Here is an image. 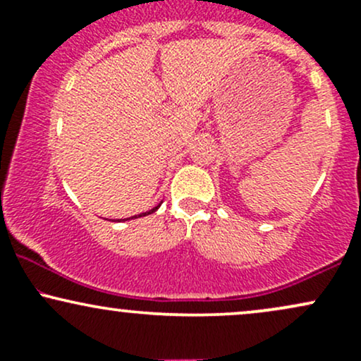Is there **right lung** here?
Wrapping results in <instances>:
<instances>
[{
    "label": "right lung",
    "instance_id": "1",
    "mask_svg": "<svg viewBox=\"0 0 361 361\" xmlns=\"http://www.w3.org/2000/svg\"><path fill=\"white\" fill-rule=\"evenodd\" d=\"M161 207V204H157L156 207H152L151 210H147V212H142V214H137V215H132V217H128V219H117L118 222H123V221H130V219H137V217H144V215H149V214H152V212H156L157 209H159ZM117 221H114V222H117Z\"/></svg>",
    "mask_w": 361,
    "mask_h": 361
}]
</instances>
